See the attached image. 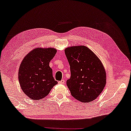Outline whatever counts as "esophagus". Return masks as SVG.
Listing matches in <instances>:
<instances>
[{
  "label": "esophagus",
  "instance_id": "obj_1",
  "mask_svg": "<svg viewBox=\"0 0 131 131\" xmlns=\"http://www.w3.org/2000/svg\"><path fill=\"white\" fill-rule=\"evenodd\" d=\"M64 82H65V81H64V79H62L61 81L59 82V83H60V84H63V83H64Z\"/></svg>",
  "mask_w": 131,
  "mask_h": 131
}]
</instances>
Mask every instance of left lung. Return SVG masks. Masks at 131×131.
<instances>
[{"mask_svg": "<svg viewBox=\"0 0 131 131\" xmlns=\"http://www.w3.org/2000/svg\"><path fill=\"white\" fill-rule=\"evenodd\" d=\"M64 52L70 66L71 77L67 85L71 95L82 102L94 100L106 83V74L101 61L84 46L70 47Z\"/></svg>", "mask_w": 131, "mask_h": 131, "instance_id": "obj_1", "label": "left lung"}]
</instances>
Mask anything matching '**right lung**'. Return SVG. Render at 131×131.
I'll list each match as a JSON object with an SVG mask.
<instances>
[{"mask_svg": "<svg viewBox=\"0 0 131 131\" xmlns=\"http://www.w3.org/2000/svg\"><path fill=\"white\" fill-rule=\"evenodd\" d=\"M57 52L53 48H37L25 57L20 64L18 79L20 87L31 100H39L57 84L49 62Z\"/></svg>", "mask_w": 131, "mask_h": 131, "instance_id": "right-lung-1", "label": "right lung"}]
</instances>
